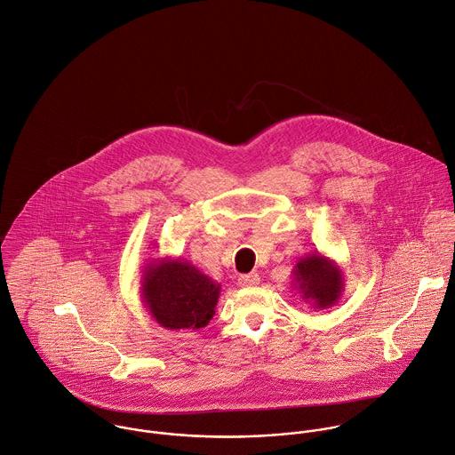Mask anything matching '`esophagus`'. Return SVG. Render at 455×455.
I'll list each match as a JSON object with an SVG mask.
<instances>
[{"label":"esophagus","instance_id":"1","mask_svg":"<svg viewBox=\"0 0 455 455\" xmlns=\"http://www.w3.org/2000/svg\"><path fill=\"white\" fill-rule=\"evenodd\" d=\"M259 283H260V275L257 273L244 274V275L239 277V284L244 286V288H251V286H255Z\"/></svg>","mask_w":455,"mask_h":455}]
</instances>
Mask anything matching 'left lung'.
<instances>
[{
    "instance_id": "left-lung-1",
    "label": "left lung",
    "mask_w": 455,
    "mask_h": 455,
    "mask_svg": "<svg viewBox=\"0 0 455 455\" xmlns=\"http://www.w3.org/2000/svg\"><path fill=\"white\" fill-rule=\"evenodd\" d=\"M291 275L293 288L299 290L300 299L311 302L315 309L332 307L345 291V274L341 266L318 251L300 257Z\"/></svg>"
}]
</instances>
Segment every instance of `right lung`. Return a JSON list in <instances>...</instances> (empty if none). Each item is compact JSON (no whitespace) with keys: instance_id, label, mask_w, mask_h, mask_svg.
Returning a JSON list of instances; mask_svg holds the SVG:
<instances>
[{"instance_id":"1","label":"right lung","mask_w":455,"mask_h":455,"mask_svg":"<svg viewBox=\"0 0 455 455\" xmlns=\"http://www.w3.org/2000/svg\"><path fill=\"white\" fill-rule=\"evenodd\" d=\"M140 295L151 316L169 331H200L212 315L221 284L181 257L149 260L140 277Z\"/></svg>"}]
</instances>
